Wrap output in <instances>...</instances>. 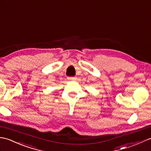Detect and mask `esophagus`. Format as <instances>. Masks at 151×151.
Here are the masks:
<instances>
[{
	"label": "esophagus",
	"mask_w": 151,
	"mask_h": 151,
	"mask_svg": "<svg viewBox=\"0 0 151 151\" xmlns=\"http://www.w3.org/2000/svg\"><path fill=\"white\" fill-rule=\"evenodd\" d=\"M77 78L76 77H68V79L70 80V81H75V80H76Z\"/></svg>",
	"instance_id": "34e87169"
}]
</instances>
